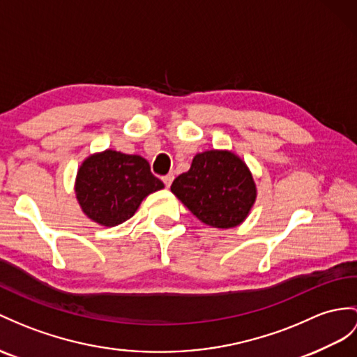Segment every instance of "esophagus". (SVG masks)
<instances>
[{
	"label": "esophagus",
	"mask_w": 357,
	"mask_h": 357,
	"mask_svg": "<svg viewBox=\"0 0 357 357\" xmlns=\"http://www.w3.org/2000/svg\"><path fill=\"white\" fill-rule=\"evenodd\" d=\"M162 180H163L165 186L169 188V186H171V183H172V180H174V174H172V172H171V174H167V176H163V177H162Z\"/></svg>",
	"instance_id": "obj_1"
}]
</instances>
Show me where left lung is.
<instances>
[{"instance_id": "8db88e82", "label": "left lung", "mask_w": 357, "mask_h": 357, "mask_svg": "<svg viewBox=\"0 0 357 357\" xmlns=\"http://www.w3.org/2000/svg\"><path fill=\"white\" fill-rule=\"evenodd\" d=\"M171 192L199 221L215 229L239 225L257 195L248 167L227 150L198 153L189 171L172 181Z\"/></svg>"}]
</instances>
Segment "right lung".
<instances>
[{
  "instance_id": "1",
  "label": "right lung",
  "mask_w": 357,
  "mask_h": 357,
  "mask_svg": "<svg viewBox=\"0 0 357 357\" xmlns=\"http://www.w3.org/2000/svg\"><path fill=\"white\" fill-rule=\"evenodd\" d=\"M163 186L141 155L106 150L89 155L78 168L75 195L88 218L115 227L132 218L142 199Z\"/></svg>"
}]
</instances>
